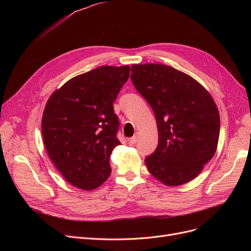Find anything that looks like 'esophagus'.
Instances as JSON below:
<instances>
[{"mask_svg": "<svg viewBox=\"0 0 251 251\" xmlns=\"http://www.w3.org/2000/svg\"><path fill=\"white\" fill-rule=\"evenodd\" d=\"M138 138H139V133H138V132H136L132 137H131V138L129 139V142H130L131 144H134V143H136V142H137Z\"/></svg>", "mask_w": 251, "mask_h": 251, "instance_id": "1", "label": "esophagus"}]
</instances>
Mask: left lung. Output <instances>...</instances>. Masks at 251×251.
Returning a JSON list of instances; mask_svg holds the SVG:
<instances>
[{
  "label": "left lung",
  "mask_w": 251,
  "mask_h": 251,
  "mask_svg": "<svg viewBox=\"0 0 251 251\" xmlns=\"http://www.w3.org/2000/svg\"><path fill=\"white\" fill-rule=\"evenodd\" d=\"M131 80L151 107L159 143L144 162L167 186L188 183L212 160L220 114L209 92L194 78L163 64H134Z\"/></svg>",
  "instance_id": "obj_1"
}]
</instances>
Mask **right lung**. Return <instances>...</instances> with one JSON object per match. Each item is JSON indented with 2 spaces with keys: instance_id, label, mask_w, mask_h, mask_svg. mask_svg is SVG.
<instances>
[{
  "instance_id": "right-lung-1",
  "label": "right lung",
  "mask_w": 251,
  "mask_h": 251,
  "mask_svg": "<svg viewBox=\"0 0 251 251\" xmlns=\"http://www.w3.org/2000/svg\"><path fill=\"white\" fill-rule=\"evenodd\" d=\"M129 66H100L52 92L42 119L47 152L71 185L96 189L111 174L110 155L121 142L113 102L129 78Z\"/></svg>"
}]
</instances>
